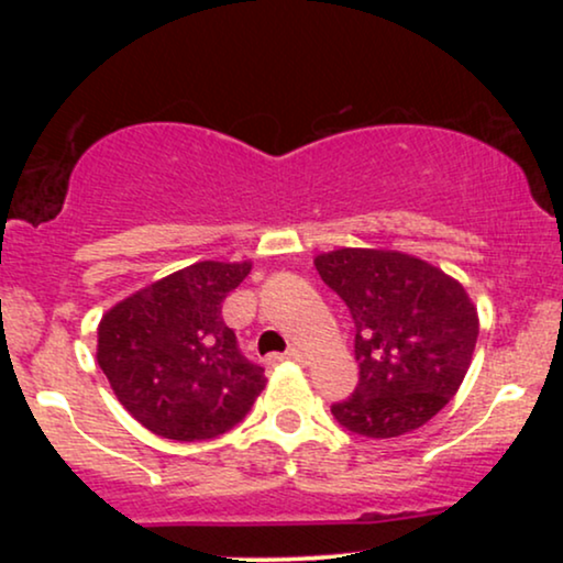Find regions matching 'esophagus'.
<instances>
[{"label":"esophagus","mask_w":563,"mask_h":563,"mask_svg":"<svg viewBox=\"0 0 563 563\" xmlns=\"http://www.w3.org/2000/svg\"><path fill=\"white\" fill-rule=\"evenodd\" d=\"M283 360H290V363H303V352L301 349H288L286 354H269L267 357V365H275V363H283Z\"/></svg>","instance_id":"esophagus-1"}]
</instances>
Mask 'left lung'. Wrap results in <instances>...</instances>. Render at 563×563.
Listing matches in <instances>:
<instances>
[{"instance_id":"obj_1","label":"left lung","mask_w":563,"mask_h":563,"mask_svg":"<svg viewBox=\"0 0 563 563\" xmlns=\"http://www.w3.org/2000/svg\"><path fill=\"white\" fill-rule=\"evenodd\" d=\"M354 320L360 384L331 412L360 437L421 429L455 397L474 360L479 314L466 288L434 264L386 249L314 256Z\"/></svg>"}]
</instances>
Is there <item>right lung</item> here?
Returning <instances> with one entry per match:
<instances>
[{
    "label": "right lung",
    "mask_w": 563,
    "mask_h": 563,
    "mask_svg": "<svg viewBox=\"0 0 563 563\" xmlns=\"http://www.w3.org/2000/svg\"><path fill=\"white\" fill-rule=\"evenodd\" d=\"M251 262H196L113 303L97 325V365L147 431L198 442L241 423L264 371L238 352L222 301Z\"/></svg>",
    "instance_id": "obj_1"
}]
</instances>
